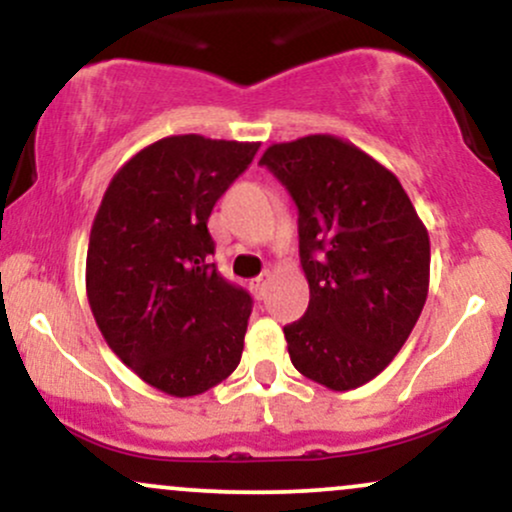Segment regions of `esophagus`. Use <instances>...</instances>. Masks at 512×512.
I'll return each mask as SVG.
<instances>
[{
    "mask_svg": "<svg viewBox=\"0 0 512 512\" xmlns=\"http://www.w3.org/2000/svg\"><path fill=\"white\" fill-rule=\"evenodd\" d=\"M269 281H272V276L269 274H262V276H257V279H252V289H255V293L260 298H264V293H267Z\"/></svg>",
    "mask_w": 512,
    "mask_h": 512,
    "instance_id": "1",
    "label": "esophagus"
}]
</instances>
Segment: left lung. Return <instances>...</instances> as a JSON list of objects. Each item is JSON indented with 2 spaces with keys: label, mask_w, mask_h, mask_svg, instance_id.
Wrapping results in <instances>:
<instances>
[{
  "label": "left lung",
  "mask_w": 512,
  "mask_h": 512,
  "mask_svg": "<svg viewBox=\"0 0 512 512\" xmlns=\"http://www.w3.org/2000/svg\"><path fill=\"white\" fill-rule=\"evenodd\" d=\"M260 163L298 207L310 303L284 327L291 363L327 390H356L390 366L424 310V221L390 168L334 134L272 144Z\"/></svg>",
  "instance_id": "1"
}]
</instances>
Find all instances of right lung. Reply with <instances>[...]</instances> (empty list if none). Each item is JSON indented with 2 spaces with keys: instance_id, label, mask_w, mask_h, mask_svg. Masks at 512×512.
Instances as JSON below:
<instances>
[{
  "instance_id": "add662e5",
  "label": "right lung",
  "mask_w": 512,
  "mask_h": 512,
  "mask_svg": "<svg viewBox=\"0 0 512 512\" xmlns=\"http://www.w3.org/2000/svg\"><path fill=\"white\" fill-rule=\"evenodd\" d=\"M260 144L173 134L110 180L86 252L103 339L146 385L195 397L238 368L252 298L216 272L207 221Z\"/></svg>"
}]
</instances>
